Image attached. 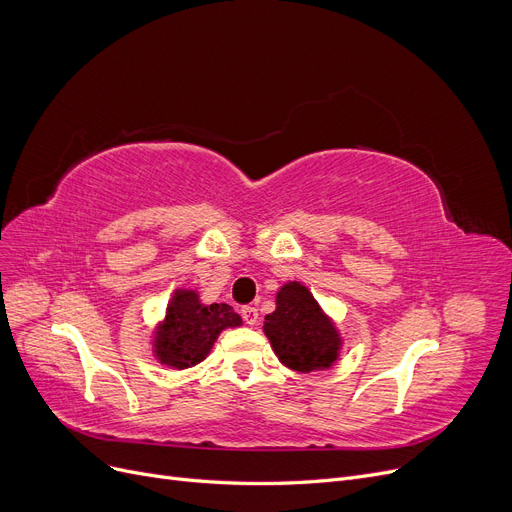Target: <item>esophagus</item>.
I'll return each instance as SVG.
<instances>
[{
    "label": "esophagus",
    "instance_id": "esophagus-1",
    "mask_svg": "<svg viewBox=\"0 0 512 512\" xmlns=\"http://www.w3.org/2000/svg\"><path fill=\"white\" fill-rule=\"evenodd\" d=\"M239 312H241V319L246 321V325L254 327L258 323V310L254 306H243Z\"/></svg>",
    "mask_w": 512,
    "mask_h": 512
}]
</instances>
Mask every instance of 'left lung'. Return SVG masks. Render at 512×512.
I'll return each mask as SVG.
<instances>
[{
	"label": "left lung",
	"mask_w": 512,
	"mask_h": 512,
	"mask_svg": "<svg viewBox=\"0 0 512 512\" xmlns=\"http://www.w3.org/2000/svg\"><path fill=\"white\" fill-rule=\"evenodd\" d=\"M275 304L264 316L262 331L283 367L298 373L331 369L344 339L310 289L300 281H287L279 287Z\"/></svg>",
	"instance_id": "obj_1"
}]
</instances>
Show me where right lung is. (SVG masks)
<instances>
[{"instance_id": "obj_1", "label": "right lung", "mask_w": 512, "mask_h": 512, "mask_svg": "<svg viewBox=\"0 0 512 512\" xmlns=\"http://www.w3.org/2000/svg\"><path fill=\"white\" fill-rule=\"evenodd\" d=\"M235 327H241V316L229 304H204L196 289L179 287L152 331V354L168 369L196 367L218 335Z\"/></svg>"}]
</instances>
